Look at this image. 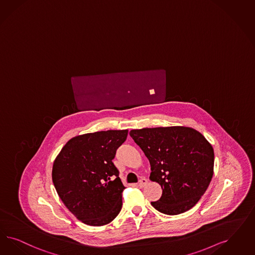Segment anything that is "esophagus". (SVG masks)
Here are the masks:
<instances>
[{"label":"esophagus","mask_w":255,"mask_h":255,"mask_svg":"<svg viewBox=\"0 0 255 255\" xmlns=\"http://www.w3.org/2000/svg\"><path fill=\"white\" fill-rule=\"evenodd\" d=\"M148 184V180L146 179V178H141L140 180H139V182H138V186L142 188V187H144L145 185Z\"/></svg>","instance_id":"esophagus-1"}]
</instances>
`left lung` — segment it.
<instances>
[{
	"label": "left lung",
	"mask_w": 255,
	"mask_h": 255,
	"mask_svg": "<svg viewBox=\"0 0 255 255\" xmlns=\"http://www.w3.org/2000/svg\"><path fill=\"white\" fill-rule=\"evenodd\" d=\"M130 135L150 164L149 179L163 193L151 205L174 216L191 209L206 191L214 173V149L202 133L184 126L143 128Z\"/></svg>",
	"instance_id": "8db88e82"
}]
</instances>
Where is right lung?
Listing matches in <instances>:
<instances>
[{
	"instance_id": "obj_1",
	"label": "right lung",
	"mask_w": 255,
	"mask_h": 255,
	"mask_svg": "<svg viewBox=\"0 0 255 255\" xmlns=\"http://www.w3.org/2000/svg\"><path fill=\"white\" fill-rule=\"evenodd\" d=\"M128 130H108L75 136L54 160L53 183L66 207L90 226L108 224L123 207V189L112 160Z\"/></svg>"
}]
</instances>
